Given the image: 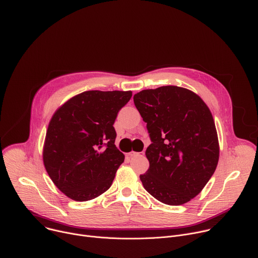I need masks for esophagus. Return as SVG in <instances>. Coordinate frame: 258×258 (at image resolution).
Wrapping results in <instances>:
<instances>
[{
	"mask_svg": "<svg viewBox=\"0 0 258 258\" xmlns=\"http://www.w3.org/2000/svg\"><path fill=\"white\" fill-rule=\"evenodd\" d=\"M145 154V152L144 151H141V152H134V151H132V152H130L128 153V155L131 156V157H135V156H143Z\"/></svg>",
	"mask_w": 258,
	"mask_h": 258,
	"instance_id": "1",
	"label": "esophagus"
}]
</instances>
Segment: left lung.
Returning a JSON list of instances; mask_svg holds the SVG:
<instances>
[{"label": "left lung", "mask_w": 258, "mask_h": 258, "mask_svg": "<svg viewBox=\"0 0 258 258\" xmlns=\"http://www.w3.org/2000/svg\"><path fill=\"white\" fill-rule=\"evenodd\" d=\"M134 103L149 134V169L140 176L157 201L180 206L197 197L214 174L219 144L213 116L195 92L178 86L146 89Z\"/></svg>", "instance_id": "1"}]
</instances>
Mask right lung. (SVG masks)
<instances>
[{
    "instance_id": "1",
    "label": "right lung",
    "mask_w": 258,
    "mask_h": 258,
    "mask_svg": "<svg viewBox=\"0 0 258 258\" xmlns=\"http://www.w3.org/2000/svg\"><path fill=\"white\" fill-rule=\"evenodd\" d=\"M132 91L89 90L69 100L52 116L43 161L57 188L85 202L110 188L124 155L115 146L113 126Z\"/></svg>"
}]
</instances>
